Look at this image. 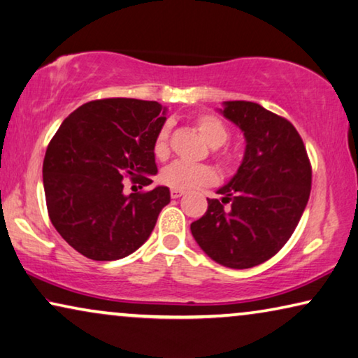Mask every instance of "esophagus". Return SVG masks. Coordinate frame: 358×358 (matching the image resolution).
Instances as JSON below:
<instances>
[{
  "instance_id": "1",
  "label": "esophagus",
  "mask_w": 358,
  "mask_h": 358,
  "mask_svg": "<svg viewBox=\"0 0 358 358\" xmlns=\"http://www.w3.org/2000/svg\"><path fill=\"white\" fill-rule=\"evenodd\" d=\"M183 194H185L183 191H180V189H172V191H170V196H172L173 199H178V197H181Z\"/></svg>"
}]
</instances>
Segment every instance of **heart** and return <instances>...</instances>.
Here are the masks:
<instances>
[{
	"label": "heart",
	"mask_w": 358,
	"mask_h": 358,
	"mask_svg": "<svg viewBox=\"0 0 358 358\" xmlns=\"http://www.w3.org/2000/svg\"><path fill=\"white\" fill-rule=\"evenodd\" d=\"M196 128L199 131L202 140L207 143L210 148H220L227 143L228 133L227 127L222 124L217 117L204 114L197 117ZM154 152L159 159H165L169 156V130L162 128L157 133L156 143H154ZM227 162V161H223ZM161 181L167 185L172 189L180 191H189L196 188H202V186L212 185L217 181V173L210 165L204 164H188L177 161L165 167L161 173Z\"/></svg>",
	"instance_id": "b5f03b06"
}]
</instances>
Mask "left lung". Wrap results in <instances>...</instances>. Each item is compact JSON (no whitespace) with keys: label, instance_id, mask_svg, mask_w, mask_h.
Listing matches in <instances>:
<instances>
[{"label":"left lung","instance_id":"1","mask_svg":"<svg viewBox=\"0 0 358 358\" xmlns=\"http://www.w3.org/2000/svg\"><path fill=\"white\" fill-rule=\"evenodd\" d=\"M218 110L243 131L246 149L233 178L217 189L222 201L207 199L191 233L217 264L252 268L294 233L310 196L312 169L291 122L250 101H225Z\"/></svg>","mask_w":358,"mask_h":358}]
</instances>
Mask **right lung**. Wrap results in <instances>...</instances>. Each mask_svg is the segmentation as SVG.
I'll use <instances>...</instances> for the list:
<instances>
[{
  "instance_id": "add662e5",
  "label": "right lung",
  "mask_w": 358,
  "mask_h": 358,
  "mask_svg": "<svg viewBox=\"0 0 358 358\" xmlns=\"http://www.w3.org/2000/svg\"><path fill=\"white\" fill-rule=\"evenodd\" d=\"M156 101L109 98L62 122L43 161V186L57 233L92 260H119L146 243L170 202L167 186L124 194V177L148 186L154 143L167 120Z\"/></svg>"
}]
</instances>
